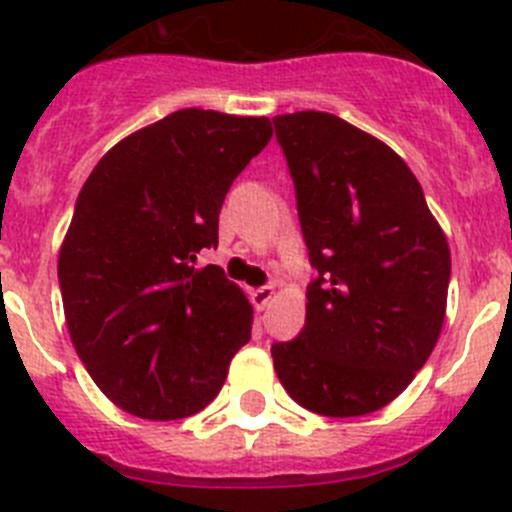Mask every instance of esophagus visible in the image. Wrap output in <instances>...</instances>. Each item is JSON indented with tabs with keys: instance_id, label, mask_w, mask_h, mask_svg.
Segmentation results:
<instances>
[{
	"instance_id": "obj_1",
	"label": "esophagus",
	"mask_w": 512,
	"mask_h": 512,
	"mask_svg": "<svg viewBox=\"0 0 512 512\" xmlns=\"http://www.w3.org/2000/svg\"><path fill=\"white\" fill-rule=\"evenodd\" d=\"M271 299H274V287H259L251 292V302H253V307L259 309V312L261 309L269 307Z\"/></svg>"
}]
</instances>
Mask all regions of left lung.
<instances>
[{
    "label": "left lung",
    "instance_id": "left-lung-1",
    "mask_svg": "<svg viewBox=\"0 0 512 512\" xmlns=\"http://www.w3.org/2000/svg\"><path fill=\"white\" fill-rule=\"evenodd\" d=\"M317 279L307 320L271 358L314 414L348 419L391 403L442 332L452 259L419 180L388 144L325 111L274 116Z\"/></svg>",
    "mask_w": 512,
    "mask_h": 512
}]
</instances>
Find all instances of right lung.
Here are the masks:
<instances>
[{"label":"right lung","mask_w":512,"mask_h":512,"mask_svg":"<svg viewBox=\"0 0 512 512\" xmlns=\"http://www.w3.org/2000/svg\"><path fill=\"white\" fill-rule=\"evenodd\" d=\"M271 139L266 116L182 109L103 154L75 200L58 281L70 340L119 409L198 414L251 340L253 309L220 266L225 192Z\"/></svg>","instance_id":"1"}]
</instances>
